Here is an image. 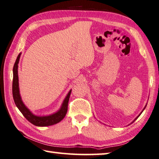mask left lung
Segmentation results:
<instances>
[{
    "label": "left lung",
    "mask_w": 159,
    "mask_h": 159,
    "mask_svg": "<svg viewBox=\"0 0 159 159\" xmlns=\"http://www.w3.org/2000/svg\"><path fill=\"white\" fill-rule=\"evenodd\" d=\"M146 106H147V105H146V106H145V107H144V109H143V110H142V112H141V113H139V116H137V118H135V119H134V120H133V121H132V123H134V121H135V120H137V118H139V116H140V115H141V114H142V112H143V111H144V109H145V108H146Z\"/></svg>",
    "instance_id": "1"
}]
</instances>
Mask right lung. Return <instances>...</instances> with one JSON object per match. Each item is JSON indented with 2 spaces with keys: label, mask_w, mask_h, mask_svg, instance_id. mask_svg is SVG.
I'll return each mask as SVG.
<instances>
[{
  "label": "right lung",
  "mask_w": 159,
  "mask_h": 159,
  "mask_svg": "<svg viewBox=\"0 0 159 159\" xmlns=\"http://www.w3.org/2000/svg\"><path fill=\"white\" fill-rule=\"evenodd\" d=\"M22 53H19L15 62L13 67V81H12V96L15 105L20 111L25 116V118L31 123L38 127H46L55 125L61 122L66 116L67 111V105L70 98L71 89L67 93L66 97L65 98L62 105L58 111L48 116H36L32 113L30 109L25 105L21 98L19 88V79H18V63H19L20 56Z\"/></svg>",
  "instance_id": "obj_1"
}]
</instances>
